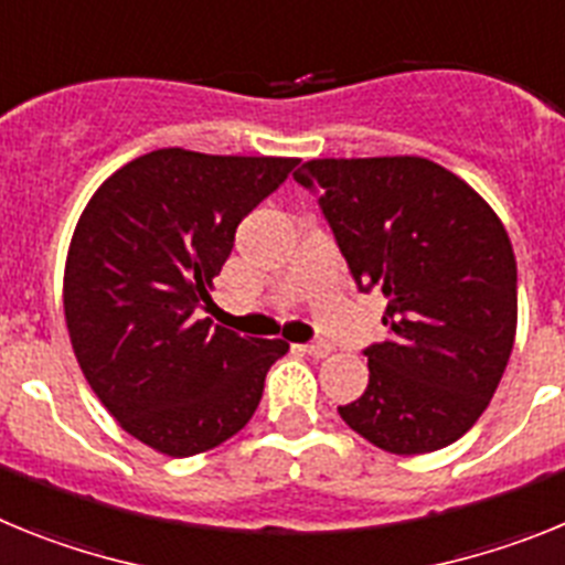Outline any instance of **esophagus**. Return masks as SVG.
I'll return each mask as SVG.
<instances>
[{
    "label": "esophagus",
    "mask_w": 565,
    "mask_h": 565,
    "mask_svg": "<svg viewBox=\"0 0 565 565\" xmlns=\"http://www.w3.org/2000/svg\"><path fill=\"white\" fill-rule=\"evenodd\" d=\"M301 350L312 358H327L332 352V343L330 341H312V343H303Z\"/></svg>",
    "instance_id": "esophagus-1"
}]
</instances>
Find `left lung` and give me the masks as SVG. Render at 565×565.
I'll return each instance as SVG.
<instances>
[{"mask_svg":"<svg viewBox=\"0 0 565 565\" xmlns=\"http://www.w3.org/2000/svg\"><path fill=\"white\" fill-rule=\"evenodd\" d=\"M292 179L316 193L358 289L386 296V338L364 350L370 384L341 418L392 455L455 444L492 401L518 330L500 218L420 156L312 159Z\"/></svg>","mask_w":565,"mask_h":565,"instance_id":"left-lung-1","label":"left lung"}]
</instances>
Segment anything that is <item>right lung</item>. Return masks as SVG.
<instances>
[{"label":"right lung","instance_id":"1","mask_svg":"<svg viewBox=\"0 0 565 565\" xmlns=\"http://www.w3.org/2000/svg\"><path fill=\"white\" fill-rule=\"evenodd\" d=\"M298 159L164 147L110 175L78 218L65 267L73 352L105 409L141 444L190 458L258 409L281 338L195 321L244 215Z\"/></svg>","mask_w":565,"mask_h":565}]
</instances>
